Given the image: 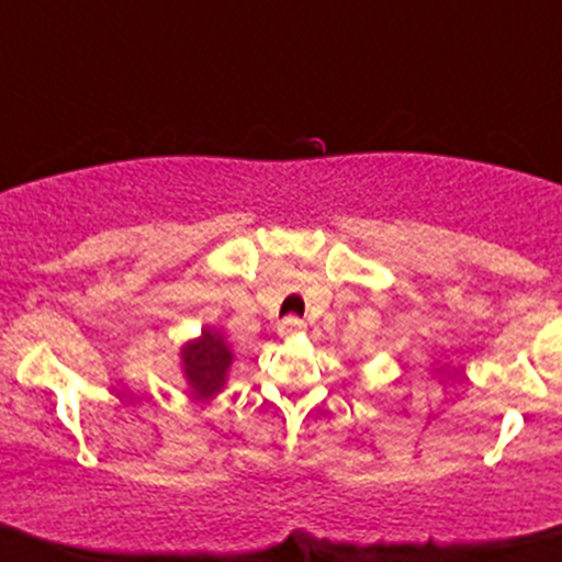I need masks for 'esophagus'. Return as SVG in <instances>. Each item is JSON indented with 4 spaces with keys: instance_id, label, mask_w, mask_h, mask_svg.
Here are the masks:
<instances>
[{
    "instance_id": "1",
    "label": "esophagus",
    "mask_w": 562,
    "mask_h": 562,
    "mask_svg": "<svg viewBox=\"0 0 562 562\" xmlns=\"http://www.w3.org/2000/svg\"><path fill=\"white\" fill-rule=\"evenodd\" d=\"M303 319L301 317H285L280 322V325H277V333L282 335V338H293V335H299V333H303Z\"/></svg>"
}]
</instances>
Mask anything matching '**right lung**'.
<instances>
[{
	"label": "right lung",
	"mask_w": 562,
	"mask_h": 562,
	"mask_svg": "<svg viewBox=\"0 0 562 562\" xmlns=\"http://www.w3.org/2000/svg\"><path fill=\"white\" fill-rule=\"evenodd\" d=\"M232 364L229 344L224 340L222 333L205 327L203 335L190 340L182 348V367L187 383L192 385L195 398H211L214 393L222 391L224 378Z\"/></svg>",
	"instance_id": "add662e5"
}]
</instances>
